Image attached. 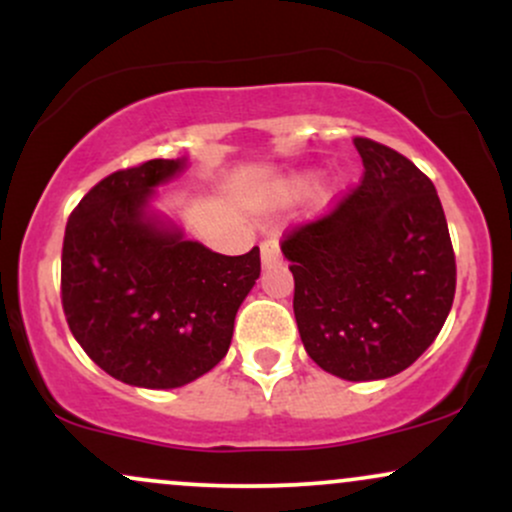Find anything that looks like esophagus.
<instances>
[{
    "label": "esophagus",
    "mask_w": 512,
    "mask_h": 512,
    "mask_svg": "<svg viewBox=\"0 0 512 512\" xmlns=\"http://www.w3.org/2000/svg\"><path fill=\"white\" fill-rule=\"evenodd\" d=\"M262 250V267L264 269H272L276 264H281V248H279V240L276 238H267L260 245Z\"/></svg>",
    "instance_id": "1"
}]
</instances>
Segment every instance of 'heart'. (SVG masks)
Listing matches in <instances>:
<instances>
[{
    "label": "heart",
    "mask_w": 512,
    "mask_h": 512,
    "mask_svg": "<svg viewBox=\"0 0 512 512\" xmlns=\"http://www.w3.org/2000/svg\"><path fill=\"white\" fill-rule=\"evenodd\" d=\"M313 180H315L313 173H305V175H301V178H298V187H310V185H313Z\"/></svg>",
    "instance_id": "1"
}]
</instances>
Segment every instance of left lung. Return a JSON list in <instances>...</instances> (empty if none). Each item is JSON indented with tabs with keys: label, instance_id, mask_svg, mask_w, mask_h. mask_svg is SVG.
Returning <instances> with one entry per match:
<instances>
[{
	"label": "left lung",
	"instance_id": "1",
	"mask_svg": "<svg viewBox=\"0 0 512 512\" xmlns=\"http://www.w3.org/2000/svg\"><path fill=\"white\" fill-rule=\"evenodd\" d=\"M363 180L281 243L308 356L351 383L409 368L455 298V252L433 182L409 158L354 139Z\"/></svg>",
	"mask_w": 512,
	"mask_h": 512
}]
</instances>
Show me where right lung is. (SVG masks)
Returning <instances> with one entry per match:
<instances>
[{"mask_svg":"<svg viewBox=\"0 0 512 512\" xmlns=\"http://www.w3.org/2000/svg\"><path fill=\"white\" fill-rule=\"evenodd\" d=\"M187 158H154L98 182L72 211L62 305L81 349L120 383L173 390L226 356L260 279V248L219 255L154 207Z\"/></svg>","mask_w":512,"mask_h":512,"instance_id":"obj_1","label":"right lung"}]
</instances>
